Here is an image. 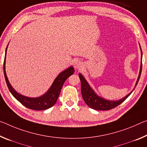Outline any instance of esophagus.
<instances>
[{
  "label": "esophagus",
  "instance_id": "obj_1",
  "mask_svg": "<svg viewBox=\"0 0 147 147\" xmlns=\"http://www.w3.org/2000/svg\"><path fill=\"white\" fill-rule=\"evenodd\" d=\"M82 67H83L82 63L80 61H78V60H77V61H76L74 63V67L75 68V69L80 70L82 68Z\"/></svg>",
  "mask_w": 147,
  "mask_h": 147
}]
</instances>
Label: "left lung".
<instances>
[{"mask_svg":"<svg viewBox=\"0 0 147 147\" xmlns=\"http://www.w3.org/2000/svg\"><path fill=\"white\" fill-rule=\"evenodd\" d=\"M140 49L141 51V58L142 55H143V53H142V50L140 46ZM142 71V62L141 64L140 67V71H139V74L137 78V80L135 86V88H134L131 92L129 94L125 96L124 98L118 100V101H109V100H107L104 98L99 97L95 94V92L92 88L90 87L89 84L88 83L87 81L86 80L84 77L81 74H79V78H80V82H81V93H82V96L83 97L84 101L85 103L87 104V105L89 106L90 108L95 110H99V111H108L112 109L115 107H117L121 104L122 102H124L125 99H126L129 96L130 94H131L133 91L136 88L137 83L139 82V78H140L141 74Z\"/></svg>","mask_w":147,"mask_h":147,"instance_id":"left-lung-1","label":"left lung"}]
</instances>
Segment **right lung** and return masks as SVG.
Masks as SVG:
<instances>
[{
    "instance_id": "obj_1",
    "label": "right lung",
    "mask_w": 147,
    "mask_h": 147,
    "mask_svg": "<svg viewBox=\"0 0 147 147\" xmlns=\"http://www.w3.org/2000/svg\"><path fill=\"white\" fill-rule=\"evenodd\" d=\"M8 46L6 48L5 52V57H4V74L5 77L6 82L7 86H8L9 90L11 94L15 98L20 101L23 105L26 107L27 108L32 109V110L36 111H42L48 109L52 106L54 105L56 103L58 97L61 92V88L63 87L65 80L68 78L70 76L74 73V69L73 66L69 67V68L65 69V71L61 72L59 74L55 79L53 81V84L51 86L50 89L48 92L44 94L43 95L38 97H28L24 95H22L18 93L13 89L12 86H11L10 83L9 82L8 79L7 78L6 71H5V64H6V50Z\"/></svg>"
}]
</instances>
